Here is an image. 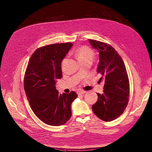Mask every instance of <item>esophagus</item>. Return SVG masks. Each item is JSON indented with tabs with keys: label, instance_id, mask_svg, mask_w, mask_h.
<instances>
[{
	"label": "esophagus",
	"instance_id": "34e87169",
	"mask_svg": "<svg viewBox=\"0 0 152 152\" xmlns=\"http://www.w3.org/2000/svg\"><path fill=\"white\" fill-rule=\"evenodd\" d=\"M86 91H82V90H80V91H77V94H85Z\"/></svg>",
	"mask_w": 152,
	"mask_h": 152
}]
</instances>
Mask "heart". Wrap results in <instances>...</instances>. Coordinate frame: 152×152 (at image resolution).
<instances>
[{"instance_id": "heart-1", "label": "heart", "mask_w": 152, "mask_h": 152, "mask_svg": "<svg viewBox=\"0 0 152 152\" xmlns=\"http://www.w3.org/2000/svg\"><path fill=\"white\" fill-rule=\"evenodd\" d=\"M75 56L80 63L92 61L94 56V53L91 48L83 46L76 50Z\"/></svg>"}]
</instances>
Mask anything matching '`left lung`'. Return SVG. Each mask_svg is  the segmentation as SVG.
I'll return each instance as SVG.
<instances>
[{"mask_svg":"<svg viewBox=\"0 0 152 152\" xmlns=\"http://www.w3.org/2000/svg\"><path fill=\"white\" fill-rule=\"evenodd\" d=\"M94 49L99 52L97 69L104 82L103 93H97L98 99L92 106L94 113L101 120L110 121L119 118L129 102L130 84L128 75L121 56L110 45L89 39Z\"/></svg>","mask_w":152,"mask_h":152,"instance_id":"left-lung-1","label":"left lung"}]
</instances>
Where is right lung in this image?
<instances>
[{"mask_svg": "<svg viewBox=\"0 0 152 152\" xmlns=\"http://www.w3.org/2000/svg\"><path fill=\"white\" fill-rule=\"evenodd\" d=\"M72 43H56L36 49L31 56L24 76V89L31 110L45 123L64 124L71 116L75 91L59 94L55 86L62 77L61 62L73 46Z\"/></svg>", "mask_w": 152, "mask_h": 152, "instance_id": "right-lung-1", "label": "right lung"}]
</instances>
